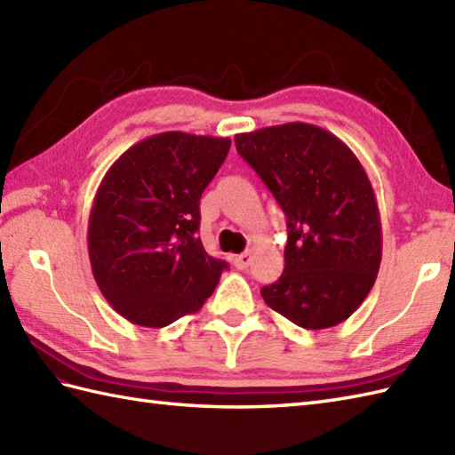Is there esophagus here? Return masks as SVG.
<instances>
[{
  "mask_svg": "<svg viewBox=\"0 0 455 455\" xmlns=\"http://www.w3.org/2000/svg\"><path fill=\"white\" fill-rule=\"evenodd\" d=\"M250 262H252V254L250 252H244V254H238L233 258V264L236 269H246L250 266Z\"/></svg>",
  "mask_w": 455,
  "mask_h": 455,
  "instance_id": "esophagus-1",
  "label": "esophagus"
}]
</instances>
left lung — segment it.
<instances>
[{"label":"left lung","mask_w":455,"mask_h":455,"mask_svg":"<svg viewBox=\"0 0 455 455\" xmlns=\"http://www.w3.org/2000/svg\"><path fill=\"white\" fill-rule=\"evenodd\" d=\"M282 207L285 267L262 297L307 331L344 323L371 291L381 264V220L370 178L346 144L308 123L235 137Z\"/></svg>","instance_id":"obj_1"}]
</instances>
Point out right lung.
Returning <instances> with one entry per match:
<instances>
[{"label": "right lung", "mask_w": 455, "mask_h": 455, "mask_svg": "<svg viewBox=\"0 0 455 455\" xmlns=\"http://www.w3.org/2000/svg\"><path fill=\"white\" fill-rule=\"evenodd\" d=\"M230 139L152 134L115 160L95 193L88 250L103 297L132 324L162 328L196 313L227 262L197 236L201 193Z\"/></svg>", "instance_id": "obj_1"}]
</instances>
